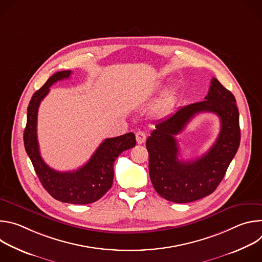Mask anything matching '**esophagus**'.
<instances>
[{
	"label": "esophagus",
	"mask_w": 262,
	"mask_h": 262,
	"mask_svg": "<svg viewBox=\"0 0 262 262\" xmlns=\"http://www.w3.org/2000/svg\"><path fill=\"white\" fill-rule=\"evenodd\" d=\"M136 140L138 144H142L146 141V134L144 132H137L136 134Z\"/></svg>",
	"instance_id": "obj_1"
}]
</instances>
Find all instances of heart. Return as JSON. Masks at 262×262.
Returning a JSON list of instances; mask_svg holds the SVG:
<instances>
[{"mask_svg": "<svg viewBox=\"0 0 262 262\" xmlns=\"http://www.w3.org/2000/svg\"><path fill=\"white\" fill-rule=\"evenodd\" d=\"M161 89H162V86L158 87V88H157V92H159ZM174 103H175V97H174V95H173L172 93L167 94V95L162 99V101L160 102V104H159V106H158L159 114H161V115H166V114H168L169 112L173 108Z\"/></svg>", "mask_w": 262, "mask_h": 262, "instance_id": "1", "label": "heart"}]
</instances>
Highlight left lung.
<instances>
[{"mask_svg": "<svg viewBox=\"0 0 262 262\" xmlns=\"http://www.w3.org/2000/svg\"><path fill=\"white\" fill-rule=\"evenodd\" d=\"M210 111L221 120L220 134L210 150L190 162L178 159L174 136L197 114ZM241 142L239 113L234 95L212 79L205 100L179 107L156 124L148 137L149 175L160 196L175 203H188L210 195L225 176Z\"/></svg>", "mask_w": 262, "mask_h": 262, "instance_id": "1", "label": "left lung"}]
</instances>
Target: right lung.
Listing matches in <instances>:
<instances>
[{
  "label": "right lung",
  "mask_w": 262,
  "mask_h": 262,
  "mask_svg": "<svg viewBox=\"0 0 262 262\" xmlns=\"http://www.w3.org/2000/svg\"><path fill=\"white\" fill-rule=\"evenodd\" d=\"M71 71H58L37 90L29 103L24 144L35 172L48 193L61 202L89 204L100 199L113 184L114 162L127 149L135 147L136 137L128 133L105 139L91 159L76 171L59 172L50 168L42 160L37 141V114L41 100L50 92V87L58 81L68 79Z\"/></svg>",
  "instance_id": "obj_1"
}]
</instances>
